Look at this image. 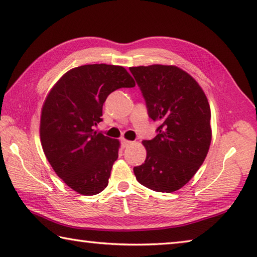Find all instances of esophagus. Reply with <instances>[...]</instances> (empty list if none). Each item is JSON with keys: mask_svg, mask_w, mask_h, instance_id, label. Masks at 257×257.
Wrapping results in <instances>:
<instances>
[{"mask_svg": "<svg viewBox=\"0 0 257 257\" xmlns=\"http://www.w3.org/2000/svg\"><path fill=\"white\" fill-rule=\"evenodd\" d=\"M132 143H133L132 141L126 140V139H123V140H121V146H123V148H127L128 146H131Z\"/></svg>", "mask_w": 257, "mask_h": 257, "instance_id": "34e87169", "label": "esophagus"}]
</instances>
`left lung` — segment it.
Returning <instances> with one entry per match:
<instances>
[{"label": "left lung", "mask_w": 257, "mask_h": 257, "mask_svg": "<svg viewBox=\"0 0 257 257\" xmlns=\"http://www.w3.org/2000/svg\"><path fill=\"white\" fill-rule=\"evenodd\" d=\"M146 99L158 134L142 141L145 164L134 167L143 186L172 193L191 181L203 164L212 139L211 110L203 89L181 67L154 64L130 67Z\"/></svg>", "instance_id": "8db88e82"}]
</instances>
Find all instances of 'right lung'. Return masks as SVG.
<instances>
[{
  "mask_svg": "<svg viewBox=\"0 0 257 257\" xmlns=\"http://www.w3.org/2000/svg\"><path fill=\"white\" fill-rule=\"evenodd\" d=\"M136 81L123 66L88 64L63 74L49 90L40 114V142L48 163L72 190L94 195L108 185L120 143L97 133L102 105Z\"/></svg>",
  "mask_w": 257,
  "mask_h": 257,
  "instance_id": "right-lung-1",
  "label": "right lung"
}]
</instances>
